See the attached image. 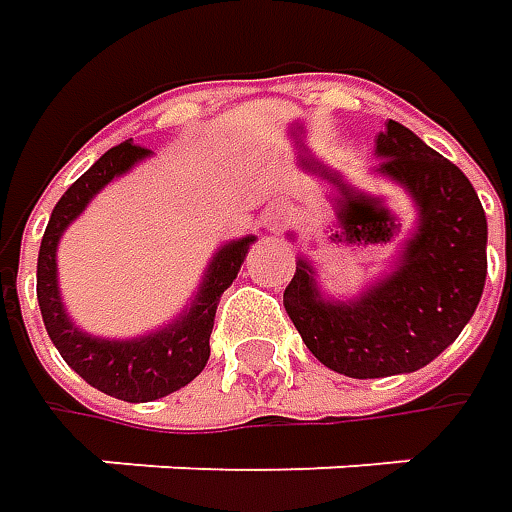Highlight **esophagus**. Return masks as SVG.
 Returning <instances> with one entry per match:
<instances>
[{"label": "esophagus", "mask_w": 512, "mask_h": 512, "mask_svg": "<svg viewBox=\"0 0 512 512\" xmlns=\"http://www.w3.org/2000/svg\"><path fill=\"white\" fill-rule=\"evenodd\" d=\"M287 222H290V216H287L285 205H273L270 207V213L265 216V225L270 233H282L287 227Z\"/></svg>", "instance_id": "34e87169"}]
</instances>
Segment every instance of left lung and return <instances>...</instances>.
<instances>
[{
	"label": "left lung",
	"mask_w": 512,
	"mask_h": 512,
	"mask_svg": "<svg viewBox=\"0 0 512 512\" xmlns=\"http://www.w3.org/2000/svg\"><path fill=\"white\" fill-rule=\"evenodd\" d=\"M373 173L413 199L419 222L393 270L353 299H330L296 259L285 310L319 362L350 379L413 373L459 339L487 276V216L470 179L399 122L376 136Z\"/></svg>",
	"instance_id": "obj_1"
}]
</instances>
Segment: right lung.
<instances>
[{"label": "right lung", "mask_w": 512, "mask_h": 512, "mask_svg": "<svg viewBox=\"0 0 512 512\" xmlns=\"http://www.w3.org/2000/svg\"><path fill=\"white\" fill-rule=\"evenodd\" d=\"M148 156L150 150L139 148L133 142H122L110 148L93 168L85 170L53 207L45 236H42V247H39V262H36V299H39L42 322H45L50 342L56 344L62 359L90 387L122 402L162 399L193 382L205 370L210 359V333H213L219 299L236 279L250 245L256 242V236H242L219 247L207 265L196 296L170 325L156 327L136 339H102L73 325L62 302L59 279H56L59 276L56 273L59 239L102 187L113 182L116 176L128 173L133 165H139Z\"/></svg>", "instance_id": "1"}]
</instances>
